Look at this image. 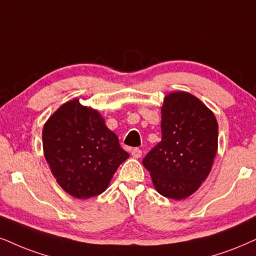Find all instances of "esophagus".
I'll return each mask as SVG.
<instances>
[{
    "mask_svg": "<svg viewBox=\"0 0 256 256\" xmlns=\"http://www.w3.org/2000/svg\"><path fill=\"white\" fill-rule=\"evenodd\" d=\"M141 154H142V150H141L140 148H133V150H132V156L136 158V159L141 156Z\"/></svg>",
    "mask_w": 256,
    "mask_h": 256,
    "instance_id": "1",
    "label": "esophagus"
}]
</instances>
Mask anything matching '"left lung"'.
Instances as JSON below:
<instances>
[{"label":"left lung","instance_id":"1","mask_svg":"<svg viewBox=\"0 0 256 256\" xmlns=\"http://www.w3.org/2000/svg\"><path fill=\"white\" fill-rule=\"evenodd\" d=\"M218 126L215 115L191 94L172 92L162 108V141L144 158L156 191L184 200L200 188L212 167Z\"/></svg>","mask_w":256,"mask_h":256}]
</instances>
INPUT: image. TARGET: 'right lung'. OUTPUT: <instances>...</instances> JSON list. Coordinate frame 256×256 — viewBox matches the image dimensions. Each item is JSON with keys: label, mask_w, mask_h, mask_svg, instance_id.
<instances>
[{"label": "right lung", "mask_w": 256, "mask_h": 256, "mask_svg": "<svg viewBox=\"0 0 256 256\" xmlns=\"http://www.w3.org/2000/svg\"><path fill=\"white\" fill-rule=\"evenodd\" d=\"M42 146L56 182L76 198L106 191L118 167L129 158L98 112L78 100L62 104L46 122Z\"/></svg>", "instance_id": "obj_1"}]
</instances>
